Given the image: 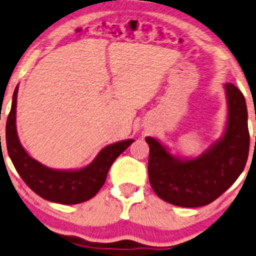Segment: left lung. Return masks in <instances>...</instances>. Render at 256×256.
<instances>
[{
    "label": "left lung",
    "mask_w": 256,
    "mask_h": 256,
    "mask_svg": "<svg viewBox=\"0 0 256 256\" xmlns=\"http://www.w3.org/2000/svg\"><path fill=\"white\" fill-rule=\"evenodd\" d=\"M224 90L228 104L226 131L198 157H176L158 140L146 137L150 186L172 205H208L232 186L244 170L250 144L246 98L232 83H227Z\"/></svg>",
    "instance_id": "left-lung-1"
}]
</instances>
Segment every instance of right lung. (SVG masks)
Here are the masks:
<instances>
[{"label": "right lung", "instance_id": "obj_1", "mask_svg": "<svg viewBox=\"0 0 256 256\" xmlns=\"http://www.w3.org/2000/svg\"><path fill=\"white\" fill-rule=\"evenodd\" d=\"M18 86L13 93L12 106L6 125V144L10 160L22 179L40 198L62 205H74L90 200L106 182L114 160L134 140L115 142L104 147L94 160L77 170H58L45 166L32 158L20 144L16 128Z\"/></svg>", "mask_w": 256, "mask_h": 256}]
</instances>
